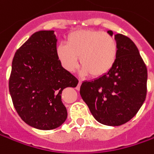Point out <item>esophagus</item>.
<instances>
[{"instance_id": "34e87169", "label": "esophagus", "mask_w": 154, "mask_h": 154, "mask_svg": "<svg viewBox=\"0 0 154 154\" xmlns=\"http://www.w3.org/2000/svg\"><path fill=\"white\" fill-rule=\"evenodd\" d=\"M80 85H81V80H79V83H78V86H77V87H76V89H77V90H80Z\"/></svg>"}]
</instances>
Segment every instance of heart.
I'll return each instance as SVG.
<instances>
[{
	"mask_svg": "<svg viewBox=\"0 0 154 154\" xmlns=\"http://www.w3.org/2000/svg\"><path fill=\"white\" fill-rule=\"evenodd\" d=\"M118 55L116 39L99 31L81 30L68 34L66 44L56 47V56L64 69L74 72L80 64L81 74L93 78L108 74L113 68Z\"/></svg>",
	"mask_w": 154,
	"mask_h": 154,
	"instance_id": "b5f03b06",
	"label": "heart"
}]
</instances>
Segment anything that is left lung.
I'll use <instances>...</instances> for the list:
<instances>
[{"label": "left lung", "mask_w": 154, "mask_h": 154, "mask_svg": "<svg viewBox=\"0 0 154 154\" xmlns=\"http://www.w3.org/2000/svg\"><path fill=\"white\" fill-rule=\"evenodd\" d=\"M113 36L112 31H108ZM116 62L109 74L80 86V93L93 117L107 126H119L132 119L146 95L147 70L130 38L116 34Z\"/></svg>", "instance_id": "left-lung-1"}]
</instances>
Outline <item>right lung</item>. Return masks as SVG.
<instances>
[{
	"label": "right lung",
	"mask_w": 154,
	"mask_h": 154,
	"mask_svg": "<svg viewBox=\"0 0 154 154\" xmlns=\"http://www.w3.org/2000/svg\"><path fill=\"white\" fill-rule=\"evenodd\" d=\"M54 31H39L16 51L9 79V92L16 111L31 127L51 130L66 121L62 90L79 80L64 69L56 56Z\"/></svg>",
	"instance_id": "right-lung-1"
}]
</instances>
